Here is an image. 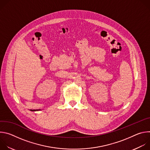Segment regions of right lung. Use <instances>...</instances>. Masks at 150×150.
<instances>
[{"label": "right lung", "instance_id": "right-lung-1", "mask_svg": "<svg viewBox=\"0 0 150 150\" xmlns=\"http://www.w3.org/2000/svg\"><path fill=\"white\" fill-rule=\"evenodd\" d=\"M31 111H34V112H35V111H38V110H40V109L39 110H30Z\"/></svg>", "mask_w": 150, "mask_h": 150}]
</instances>
